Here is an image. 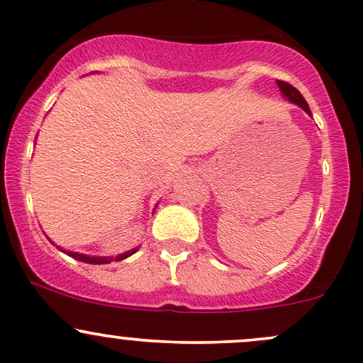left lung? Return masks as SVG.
Listing matches in <instances>:
<instances>
[{"mask_svg":"<svg viewBox=\"0 0 363 363\" xmlns=\"http://www.w3.org/2000/svg\"><path fill=\"white\" fill-rule=\"evenodd\" d=\"M277 83H278V89L281 90V94H284L289 101L294 102V104L301 106L304 111H306L308 114H311L310 108H308V102L304 101V97L299 94V90H297L296 86H292L291 83H287V82H280V79H277Z\"/></svg>","mask_w":363,"mask_h":363,"instance_id":"left-lung-1","label":"left lung"}]
</instances>
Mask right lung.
I'll return each instance as SVG.
<instances>
[{
	"label": "right lung",
	"instance_id": "1",
	"mask_svg": "<svg viewBox=\"0 0 363 363\" xmlns=\"http://www.w3.org/2000/svg\"><path fill=\"white\" fill-rule=\"evenodd\" d=\"M66 252V250H64ZM135 250H128L125 252V254L121 255H116V257H90V255H83V254H76V252H66V254H69L71 257L78 259V261H83V262H89V264H108V262L111 261H121V259L128 257V255H132Z\"/></svg>",
	"mask_w": 363,
	"mask_h": 363
}]
</instances>
